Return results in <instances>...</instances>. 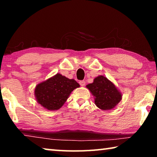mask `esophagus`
<instances>
[{"label":"esophagus","mask_w":157,"mask_h":157,"mask_svg":"<svg viewBox=\"0 0 157 157\" xmlns=\"http://www.w3.org/2000/svg\"><path fill=\"white\" fill-rule=\"evenodd\" d=\"M79 84H80L81 86H84L85 84H86V82H85V81L82 80V81L79 82Z\"/></svg>","instance_id":"obj_1"}]
</instances>
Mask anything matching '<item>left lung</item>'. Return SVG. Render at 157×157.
I'll list each match as a JSON object with an SVG mask.
<instances>
[{
  "mask_svg": "<svg viewBox=\"0 0 157 157\" xmlns=\"http://www.w3.org/2000/svg\"><path fill=\"white\" fill-rule=\"evenodd\" d=\"M86 86L94 96L95 105L102 110L112 109L122 99L121 91L112 82L103 75L96 77L93 83Z\"/></svg>",
  "mask_w": 157,
  "mask_h": 157,
  "instance_id": "1",
  "label": "left lung"
}]
</instances>
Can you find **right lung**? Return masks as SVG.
Wrapping results in <instances>:
<instances>
[{"label":"right lung","instance_id":"add662e5","mask_svg":"<svg viewBox=\"0 0 157 157\" xmlns=\"http://www.w3.org/2000/svg\"><path fill=\"white\" fill-rule=\"evenodd\" d=\"M79 87L75 79H68L59 73L38 84L34 96L39 104L48 110H58L62 107L74 89Z\"/></svg>","mask_w":157,"mask_h":157}]
</instances>
